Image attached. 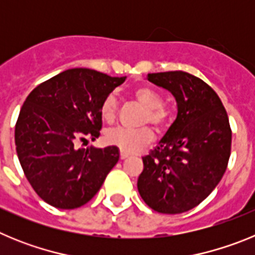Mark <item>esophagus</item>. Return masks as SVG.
<instances>
[{
    "instance_id": "obj_1",
    "label": "esophagus",
    "mask_w": 255,
    "mask_h": 255,
    "mask_svg": "<svg viewBox=\"0 0 255 255\" xmlns=\"http://www.w3.org/2000/svg\"><path fill=\"white\" fill-rule=\"evenodd\" d=\"M128 157H129V154H128V153H124V152L120 153V158L121 159H125V158H128Z\"/></svg>"
}]
</instances>
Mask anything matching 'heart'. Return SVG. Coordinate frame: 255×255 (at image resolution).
Returning <instances> with one entry per match:
<instances>
[{"mask_svg": "<svg viewBox=\"0 0 255 255\" xmlns=\"http://www.w3.org/2000/svg\"><path fill=\"white\" fill-rule=\"evenodd\" d=\"M132 97L145 107L144 123H150L157 128L167 124L170 112L163 106V98L158 92L150 87L139 85L131 92ZM119 112V98L115 93H110L101 105V116L107 123H112ZM106 141L117 147L124 153H135L153 140V131L149 128L128 129L117 126L107 130L105 135Z\"/></svg>", "mask_w": 255, "mask_h": 255, "instance_id": "heart-1", "label": "heart"}]
</instances>
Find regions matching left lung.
<instances>
[{"instance_id": "obj_1", "label": "left lung", "mask_w": 255, "mask_h": 255, "mask_svg": "<svg viewBox=\"0 0 255 255\" xmlns=\"http://www.w3.org/2000/svg\"><path fill=\"white\" fill-rule=\"evenodd\" d=\"M147 79L173 94L177 117L143 157L138 190L153 211L176 215L202 203L218 185L231 153V128L220 97L202 79L185 71Z\"/></svg>"}]
</instances>
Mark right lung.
<instances>
[{"mask_svg": "<svg viewBox=\"0 0 255 255\" xmlns=\"http://www.w3.org/2000/svg\"><path fill=\"white\" fill-rule=\"evenodd\" d=\"M125 79L70 69L26 97L15 125V144L26 179L46 203L61 209L84 206L117 163L115 145L76 149L75 143L100 136L101 105Z\"/></svg>", "mask_w": 255, "mask_h": 255, "instance_id": "right-lung-1", "label": "right lung"}]
</instances>
